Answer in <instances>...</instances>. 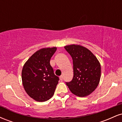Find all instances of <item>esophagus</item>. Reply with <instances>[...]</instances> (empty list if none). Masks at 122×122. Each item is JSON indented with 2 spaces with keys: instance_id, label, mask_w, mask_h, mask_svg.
Masks as SVG:
<instances>
[{
  "instance_id": "obj_1",
  "label": "esophagus",
  "mask_w": 122,
  "mask_h": 122,
  "mask_svg": "<svg viewBox=\"0 0 122 122\" xmlns=\"http://www.w3.org/2000/svg\"><path fill=\"white\" fill-rule=\"evenodd\" d=\"M60 80H62V79H63V76H62V75L60 76Z\"/></svg>"
}]
</instances>
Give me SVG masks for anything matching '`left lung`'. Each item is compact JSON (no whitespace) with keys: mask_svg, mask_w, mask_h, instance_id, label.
<instances>
[{"mask_svg":"<svg viewBox=\"0 0 122 122\" xmlns=\"http://www.w3.org/2000/svg\"><path fill=\"white\" fill-rule=\"evenodd\" d=\"M71 56L73 77L66 82L72 93L79 97L90 95L97 88L101 77V66L96 56L86 47L79 45L64 47Z\"/></svg>","mask_w":122,"mask_h":122,"instance_id":"left-lung-1","label":"left lung"}]
</instances>
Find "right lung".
Instances as JSON below:
<instances>
[{
	"mask_svg": "<svg viewBox=\"0 0 122 122\" xmlns=\"http://www.w3.org/2000/svg\"><path fill=\"white\" fill-rule=\"evenodd\" d=\"M56 47L42 48L34 53L25 62L22 71L23 87L36 101L43 102L53 96L59 80L50 64Z\"/></svg>",
	"mask_w": 122,
	"mask_h": 122,
	"instance_id": "1",
	"label": "right lung"
}]
</instances>
